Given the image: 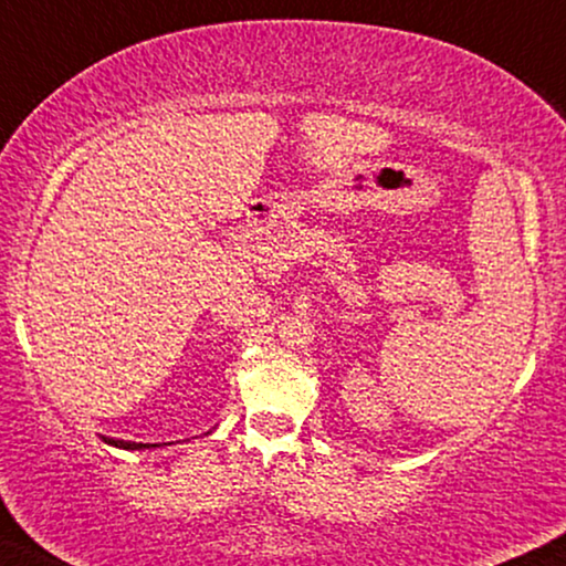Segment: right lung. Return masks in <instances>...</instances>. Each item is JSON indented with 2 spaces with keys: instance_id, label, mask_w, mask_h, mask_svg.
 Wrapping results in <instances>:
<instances>
[{
  "instance_id": "obj_1",
  "label": "right lung",
  "mask_w": 566,
  "mask_h": 566,
  "mask_svg": "<svg viewBox=\"0 0 566 566\" xmlns=\"http://www.w3.org/2000/svg\"><path fill=\"white\" fill-rule=\"evenodd\" d=\"M104 443H109V447H117V449H127V452H143V449H159L164 443H138V441H123V439H106L102 436Z\"/></svg>"
}]
</instances>
